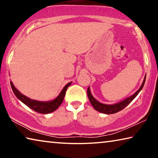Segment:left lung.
I'll return each instance as SVG.
<instances>
[{
	"mask_svg": "<svg viewBox=\"0 0 158 158\" xmlns=\"http://www.w3.org/2000/svg\"><path fill=\"white\" fill-rule=\"evenodd\" d=\"M146 77V76H145V77H144L143 81L142 83V84H141V87L139 88V89L135 93V94L132 95V96H130V98H127V99H125V100L121 102L115 104V105H105V104H102L100 102H99L98 100H96L93 97V95H91V93H90L89 87L88 88V90H87L88 97H89V100L90 102V103H91L92 106H93V108H94L95 110H97L98 111L101 112V113H103V114H112L117 113V112L121 111L122 109H123L124 108L126 107L131 102L137 97V95L139 94V93L141 91V90L142 89V88L143 87V85L145 84Z\"/></svg>",
	"mask_w": 158,
	"mask_h": 158,
	"instance_id": "left-lung-1",
	"label": "left lung"
}]
</instances>
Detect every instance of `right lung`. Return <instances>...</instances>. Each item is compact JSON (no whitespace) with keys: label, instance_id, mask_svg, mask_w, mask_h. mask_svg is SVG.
<instances>
[{"label":"right lung","instance_id":"obj_1","mask_svg":"<svg viewBox=\"0 0 158 158\" xmlns=\"http://www.w3.org/2000/svg\"><path fill=\"white\" fill-rule=\"evenodd\" d=\"M70 84L71 82L68 83V84L63 88V89L62 90V91L60 92L59 95L53 100L50 102H40L31 100V99L27 98L26 96L23 95V94H21V93L15 87L12 81H10V85H11L13 92H14L16 97H17L19 100H20L23 104H25L26 106H28L29 108L33 109L35 111L37 112V113L44 114H49L51 113V112L54 111L59 107V106L63 102L64 97H65V95L66 90L69 85H70Z\"/></svg>","mask_w":158,"mask_h":158}]
</instances>
